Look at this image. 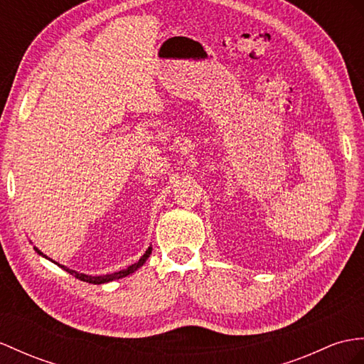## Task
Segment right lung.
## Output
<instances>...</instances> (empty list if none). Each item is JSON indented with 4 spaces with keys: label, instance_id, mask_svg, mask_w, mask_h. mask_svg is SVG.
I'll return each mask as SVG.
<instances>
[{
    "label": "right lung",
    "instance_id": "1",
    "mask_svg": "<svg viewBox=\"0 0 364 364\" xmlns=\"http://www.w3.org/2000/svg\"><path fill=\"white\" fill-rule=\"evenodd\" d=\"M37 250L40 255H43L38 249H35ZM151 250H153V247H148V250L145 252V255L141 256V258L136 262V264H132V265H129L128 269H125V270H120V272H115V273H111V274H103V277H90V274H83V273H78V272H75V270H70V269H68V267H65V265H60L61 269L63 270H66L68 273H70L73 274V277H75L77 279H80V281H85V282H90V284H103V282H109V281H114V279H120V278H125V277H128L129 273H134L139 267H141V265L145 264V261L148 259V256L151 255Z\"/></svg>",
    "mask_w": 364,
    "mask_h": 364
}]
</instances>
